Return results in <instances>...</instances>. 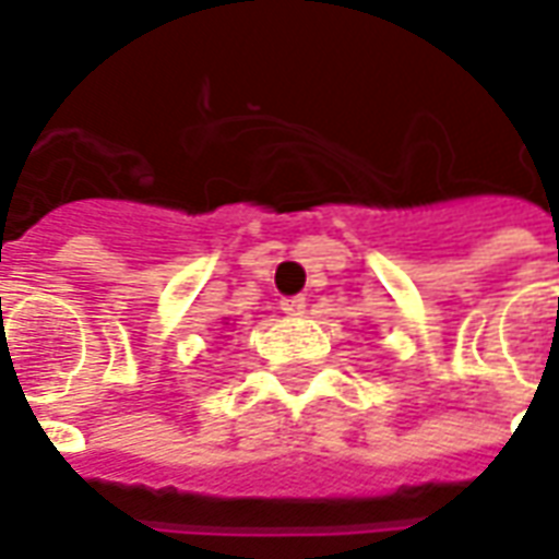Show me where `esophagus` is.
Here are the masks:
<instances>
[{"instance_id":"34e87169","label":"esophagus","mask_w":559,"mask_h":559,"mask_svg":"<svg viewBox=\"0 0 559 559\" xmlns=\"http://www.w3.org/2000/svg\"><path fill=\"white\" fill-rule=\"evenodd\" d=\"M281 308H284L287 314H302V311H306V296H302V293H296V296H287V299L281 302Z\"/></svg>"}]
</instances>
